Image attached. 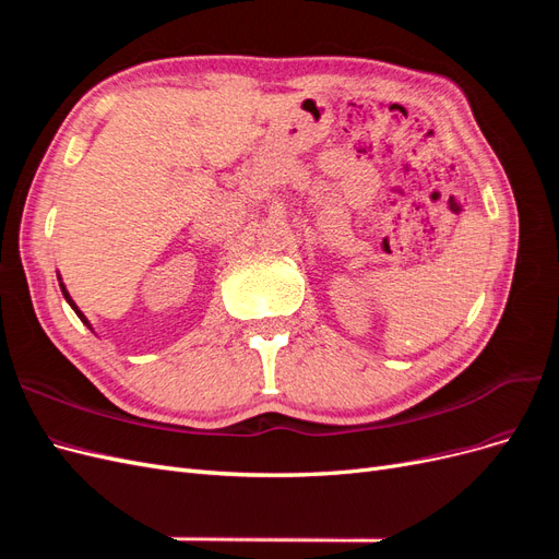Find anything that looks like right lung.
<instances>
[{"label":"right lung","mask_w":559,"mask_h":559,"mask_svg":"<svg viewBox=\"0 0 559 559\" xmlns=\"http://www.w3.org/2000/svg\"><path fill=\"white\" fill-rule=\"evenodd\" d=\"M60 289H62V296H64V298H67V302H70V306H72V310H74V312H76V314H79V319H81V321H83V324H86V326H88V329H91V324H88V319H86V317H83V312H81V310H79V308H76V302H74V300H72V296H70V294H67V289H64V284H62V282H60Z\"/></svg>","instance_id":"right-lung-1"}]
</instances>
